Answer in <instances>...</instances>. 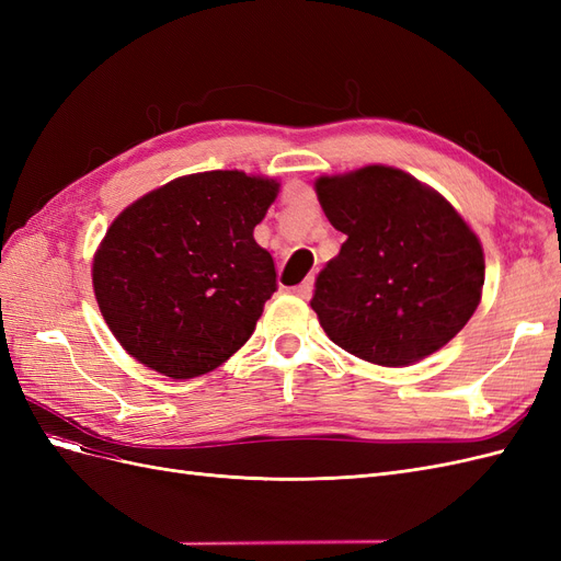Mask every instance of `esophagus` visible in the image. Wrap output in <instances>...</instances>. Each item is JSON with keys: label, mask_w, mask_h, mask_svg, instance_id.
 I'll return each mask as SVG.
<instances>
[{"label": "esophagus", "mask_w": 561, "mask_h": 561, "mask_svg": "<svg viewBox=\"0 0 561 561\" xmlns=\"http://www.w3.org/2000/svg\"><path fill=\"white\" fill-rule=\"evenodd\" d=\"M311 293H313V280H311V278H307V280H304L301 285L293 287V295H295V297H299V299H309V297H311Z\"/></svg>", "instance_id": "obj_1"}]
</instances>
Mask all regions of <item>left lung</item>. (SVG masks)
<instances>
[{
	"label": "left lung",
	"mask_w": 561,
	"mask_h": 561,
	"mask_svg": "<svg viewBox=\"0 0 561 561\" xmlns=\"http://www.w3.org/2000/svg\"><path fill=\"white\" fill-rule=\"evenodd\" d=\"M316 194L346 243L316 278L311 309L351 355L407 367L449 344L480 307L478 233L426 182L371 163L320 175Z\"/></svg>",
	"instance_id": "obj_1"
}]
</instances>
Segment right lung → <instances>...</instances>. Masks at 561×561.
<instances>
[{
  "mask_svg": "<svg viewBox=\"0 0 561 561\" xmlns=\"http://www.w3.org/2000/svg\"><path fill=\"white\" fill-rule=\"evenodd\" d=\"M280 182L243 171L175 178L114 217L93 254V293L124 351L171 379L213 371L239 351L276 293L254 241Z\"/></svg>",
  "mask_w": 561,
  "mask_h": 561,
  "instance_id": "add662e5",
  "label": "right lung"
}]
</instances>
